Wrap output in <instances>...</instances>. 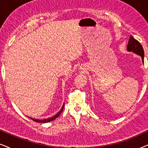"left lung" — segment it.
Listing matches in <instances>:
<instances>
[{
	"mask_svg": "<svg viewBox=\"0 0 148 148\" xmlns=\"http://www.w3.org/2000/svg\"><path fill=\"white\" fill-rule=\"evenodd\" d=\"M127 50L130 52L133 51L135 53L140 55L141 56V58H142L143 62H144V60H143V58H144L143 48L142 46L141 45L140 42L135 40L133 36H131L130 38H129L128 45H127Z\"/></svg>",
	"mask_w": 148,
	"mask_h": 148,
	"instance_id": "8db88e82",
	"label": "left lung"
}]
</instances>
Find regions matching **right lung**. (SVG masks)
<instances>
[{"instance_id":"1","label":"right lung","mask_w":148,"mask_h":148,"mask_svg":"<svg viewBox=\"0 0 148 148\" xmlns=\"http://www.w3.org/2000/svg\"><path fill=\"white\" fill-rule=\"evenodd\" d=\"M63 108H64V104L63 106H62V108L60 109V110L58 112L57 114H56L55 116L51 117V118H49V119H44V120H39V119H33V118H30L32 119V120H33L34 121H35V122H38V123H48V122H50V121H53L56 118H57V117L59 116L60 114V113L62 112V110H63Z\"/></svg>"}]
</instances>
